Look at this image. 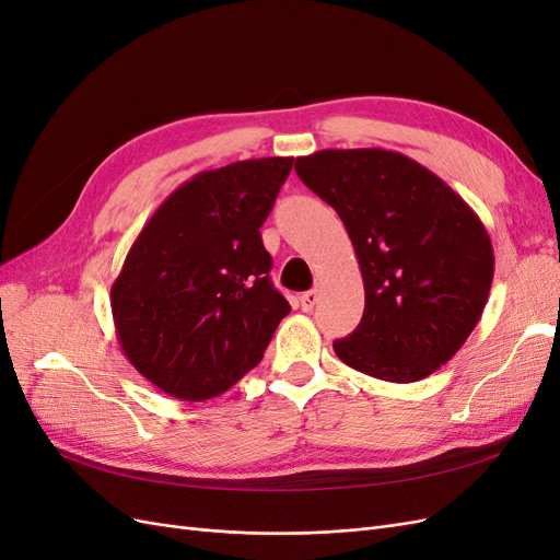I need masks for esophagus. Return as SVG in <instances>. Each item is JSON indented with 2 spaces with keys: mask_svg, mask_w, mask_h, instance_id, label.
<instances>
[{
  "mask_svg": "<svg viewBox=\"0 0 560 560\" xmlns=\"http://www.w3.org/2000/svg\"><path fill=\"white\" fill-rule=\"evenodd\" d=\"M317 301H319V292L317 290H311L306 294H301V311L303 313H311L315 308Z\"/></svg>",
  "mask_w": 560,
  "mask_h": 560,
  "instance_id": "esophagus-1",
  "label": "esophagus"
}]
</instances>
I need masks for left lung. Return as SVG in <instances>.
Here are the masks:
<instances>
[{"label":"left lung","instance_id":"obj_1","mask_svg":"<svg viewBox=\"0 0 560 560\" xmlns=\"http://www.w3.org/2000/svg\"><path fill=\"white\" fill-rule=\"evenodd\" d=\"M301 182L341 217L364 280V315L334 352L389 383L446 364L477 327L493 284L479 214L425 165L389 149H322Z\"/></svg>","mask_w":560,"mask_h":560}]
</instances>
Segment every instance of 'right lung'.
Wrapping results in <instances>:
<instances>
[{
	"instance_id": "1",
	"label": "right lung",
	"mask_w": 560,
	"mask_h": 560,
	"mask_svg": "<svg viewBox=\"0 0 560 560\" xmlns=\"http://www.w3.org/2000/svg\"><path fill=\"white\" fill-rule=\"evenodd\" d=\"M294 159L235 161L167 196L112 284L128 362L165 395L206 401L257 366L290 303L268 278L261 224Z\"/></svg>"
}]
</instances>
